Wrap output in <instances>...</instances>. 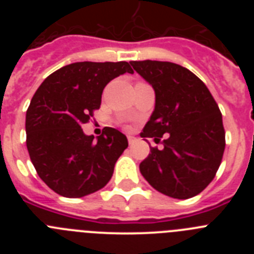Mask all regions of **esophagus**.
Instances as JSON below:
<instances>
[{"instance_id":"34e87169","label":"esophagus","mask_w":254,"mask_h":254,"mask_svg":"<svg viewBox=\"0 0 254 254\" xmlns=\"http://www.w3.org/2000/svg\"><path fill=\"white\" fill-rule=\"evenodd\" d=\"M127 138H128V143H129V145H132V143H133L134 141H136V138L132 137V136H128V137H127Z\"/></svg>"}]
</instances>
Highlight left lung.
Segmentation results:
<instances>
[{"label": "left lung", "instance_id": "8db88e82", "mask_svg": "<svg viewBox=\"0 0 254 254\" xmlns=\"http://www.w3.org/2000/svg\"><path fill=\"white\" fill-rule=\"evenodd\" d=\"M131 64L155 91L154 112L141 137L159 142L168 133L164 149L150 147L149 156L140 164L141 174L155 190L173 198L197 196L214 179L225 149L216 102L186 67L150 60Z\"/></svg>", "mask_w": 254, "mask_h": 254}]
</instances>
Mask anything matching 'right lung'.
Returning <instances> with one entry per match:
<instances>
[{
  "mask_svg": "<svg viewBox=\"0 0 254 254\" xmlns=\"http://www.w3.org/2000/svg\"><path fill=\"white\" fill-rule=\"evenodd\" d=\"M133 73L128 62H75L49 75L26 112V146L40 179L56 193L78 198L102 190L128 146L118 129L94 138L81 126L99 109L105 85Z\"/></svg>",
  "mask_w": 254,
  "mask_h": 254,
  "instance_id": "obj_1",
  "label": "right lung"
}]
</instances>
